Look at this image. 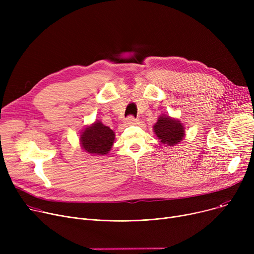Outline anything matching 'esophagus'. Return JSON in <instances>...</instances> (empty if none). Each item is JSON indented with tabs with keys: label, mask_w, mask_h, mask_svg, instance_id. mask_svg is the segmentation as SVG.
<instances>
[{
	"label": "esophagus",
	"mask_w": 254,
	"mask_h": 254,
	"mask_svg": "<svg viewBox=\"0 0 254 254\" xmlns=\"http://www.w3.org/2000/svg\"><path fill=\"white\" fill-rule=\"evenodd\" d=\"M126 124L128 125V126L136 125V124H137V119H136L135 117H132V116H128V117L126 119Z\"/></svg>",
	"instance_id": "esophagus-1"
}]
</instances>
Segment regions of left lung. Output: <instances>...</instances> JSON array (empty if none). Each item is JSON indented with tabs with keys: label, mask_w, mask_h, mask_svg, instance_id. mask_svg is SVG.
I'll use <instances>...</instances> for the list:
<instances>
[{
	"label": "left lung",
	"mask_w": 254,
	"mask_h": 254,
	"mask_svg": "<svg viewBox=\"0 0 254 254\" xmlns=\"http://www.w3.org/2000/svg\"><path fill=\"white\" fill-rule=\"evenodd\" d=\"M153 131L157 139L166 146H175L185 137V127L177 118L162 114L153 126Z\"/></svg>",
	"instance_id": "1"
}]
</instances>
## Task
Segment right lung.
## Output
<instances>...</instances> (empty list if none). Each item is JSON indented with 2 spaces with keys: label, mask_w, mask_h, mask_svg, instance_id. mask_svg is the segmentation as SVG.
I'll use <instances>...</instances> for the list:
<instances>
[{
  "label": "right lung",
  "mask_w": 254,
  "mask_h": 254,
  "mask_svg": "<svg viewBox=\"0 0 254 254\" xmlns=\"http://www.w3.org/2000/svg\"><path fill=\"white\" fill-rule=\"evenodd\" d=\"M115 140V132L100 120L84 127L80 132V146L92 155H106L111 150Z\"/></svg>",
  "instance_id": "1"
}]
</instances>
